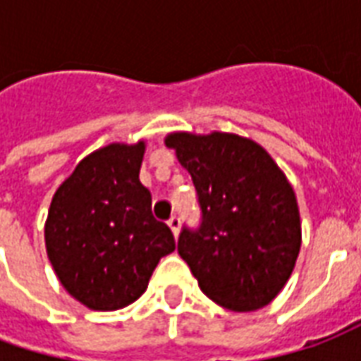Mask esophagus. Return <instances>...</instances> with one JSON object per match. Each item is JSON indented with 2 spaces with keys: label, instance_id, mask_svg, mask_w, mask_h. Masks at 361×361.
<instances>
[{
  "label": "esophagus",
  "instance_id": "1",
  "mask_svg": "<svg viewBox=\"0 0 361 361\" xmlns=\"http://www.w3.org/2000/svg\"><path fill=\"white\" fill-rule=\"evenodd\" d=\"M168 226L172 228L173 235L180 234V226H181V219H180V216H178V214H172V216H170V220H168Z\"/></svg>",
  "mask_w": 361,
  "mask_h": 361
}]
</instances>
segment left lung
<instances>
[{"label":"left lung","mask_w":361,"mask_h":361,"mask_svg":"<svg viewBox=\"0 0 361 361\" xmlns=\"http://www.w3.org/2000/svg\"><path fill=\"white\" fill-rule=\"evenodd\" d=\"M166 145L191 173L201 209L178 253L212 302L230 311L271 303L294 271L302 224L294 189L271 154L240 135L172 133Z\"/></svg>","instance_id":"left-lung-1"}]
</instances>
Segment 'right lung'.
Returning a JSON list of instances; mask_svg holds the SVG:
<instances>
[{"label": "right lung", "instance_id": "right-lung-1", "mask_svg": "<svg viewBox=\"0 0 361 361\" xmlns=\"http://www.w3.org/2000/svg\"><path fill=\"white\" fill-rule=\"evenodd\" d=\"M142 154V141L96 150L51 199L44 230L50 263L67 292L94 311L133 303L158 261L176 250L139 181Z\"/></svg>", "mask_w": 361, "mask_h": 361}]
</instances>
